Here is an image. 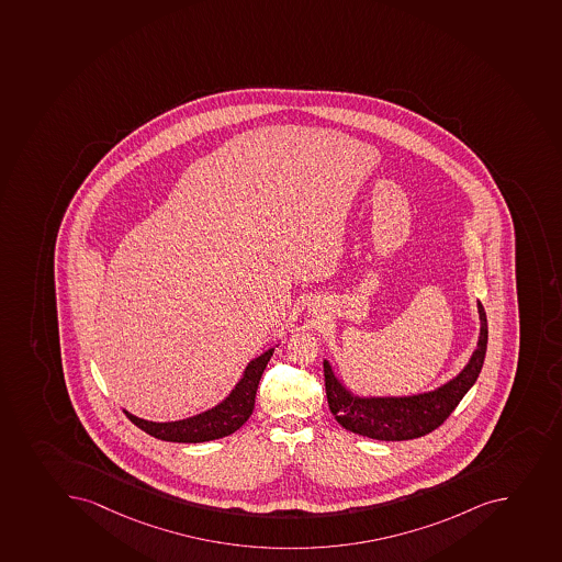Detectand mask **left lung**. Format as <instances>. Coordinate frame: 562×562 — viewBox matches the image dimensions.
<instances>
[{
  "instance_id": "obj_1",
  "label": "left lung",
  "mask_w": 562,
  "mask_h": 562,
  "mask_svg": "<svg viewBox=\"0 0 562 562\" xmlns=\"http://www.w3.org/2000/svg\"><path fill=\"white\" fill-rule=\"evenodd\" d=\"M477 347L461 372L434 390L406 395L357 394L325 359L326 397L337 423L348 431L378 441H408L439 428L475 384L483 368L488 323L481 303H477Z\"/></svg>"
}]
</instances>
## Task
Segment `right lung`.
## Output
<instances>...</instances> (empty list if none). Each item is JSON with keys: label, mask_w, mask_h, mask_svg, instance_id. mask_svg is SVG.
I'll use <instances>...</instances> for the list:
<instances>
[{"label": "right lung", "mask_w": 562, "mask_h": 562, "mask_svg": "<svg viewBox=\"0 0 562 562\" xmlns=\"http://www.w3.org/2000/svg\"><path fill=\"white\" fill-rule=\"evenodd\" d=\"M278 345L279 342H276L272 348L254 357L252 361L248 362L243 370L241 378L231 390V394L201 414L192 415L187 419L168 420V423L142 419L126 409H123V414L137 428H142L143 431H147L148 436L161 439V441L206 442L231 436L234 431L239 430L252 415L259 381H261L262 372Z\"/></svg>", "instance_id": "right-lung-1"}]
</instances>
